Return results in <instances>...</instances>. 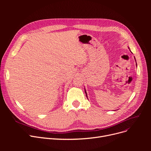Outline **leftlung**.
Masks as SVG:
<instances>
[{"label":"left lung","mask_w":151,"mask_h":151,"mask_svg":"<svg viewBox=\"0 0 151 151\" xmlns=\"http://www.w3.org/2000/svg\"><path fill=\"white\" fill-rule=\"evenodd\" d=\"M129 49L130 50V48L129 47ZM130 52H131V51H130ZM134 59H135V58H134ZM135 61H136V59H135ZM136 63H137V62H136ZM136 65H137V64L136 63ZM84 91H85V93H86V97H87V98H88V96H87V92H86V89H85V88H84ZM116 111V110H115Z\"/></svg>","instance_id":"8db88e82"}]
</instances>
